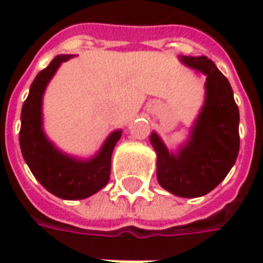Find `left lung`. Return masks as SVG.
Here are the masks:
<instances>
[{"instance_id":"8db88e82","label":"left lung","mask_w":263,"mask_h":263,"mask_svg":"<svg viewBox=\"0 0 263 263\" xmlns=\"http://www.w3.org/2000/svg\"><path fill=\"white\" fill-rule=\"evenodd\" d=\"M197 74L205 76L204 103L186 141L172 151L152 131L156 152V177L162 187L177 197L194 198L220 184L239 152V111L231 84L205 56H179Z\"/></svg>"}]
</instances>
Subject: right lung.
<instances>
[{
  "label": "right lung",
  "instance_id": "add662e5",
  "mask_svg": "<svg viewBox=\"0 0 263 263\" xmlns=\"http://www.w3.org/2000/svg\"><path fill=\"white\" fill-rule=\"evenodd\" d=\"M73 54H58L50 65L39 71L31 84L21 112L20 145L32 175L48 192L63 200H81L100 192L108 183L111 155L120 141L122 129L105 138L96 154L79 158L60 151L43 129V96L60 65Z\"/></svg>",
  "mask_w": 263,
  "mask_h": 263
}]
</instances>
